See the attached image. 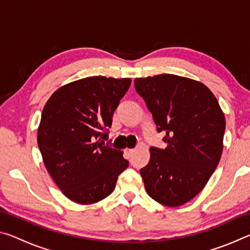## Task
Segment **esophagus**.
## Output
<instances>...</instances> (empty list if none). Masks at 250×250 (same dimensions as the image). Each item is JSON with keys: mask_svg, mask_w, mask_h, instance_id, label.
Segmentation results:
<instances>
[{"mask_svg": "<svg viewBox=\"0 0 250 250\" xmlns=\"http://www.w3.org/2000/svg\"><path fill=\"white\" fill-rule=\"evenodd\" d=\"M125 153L128 154V155H131V154H132L133 152H134V149H128V147H126V149L125 150Z\"/></svg>", "mask_w": 250, "mask_h": 250, "instance_id": "obj_1", "label": "esophagus"}]
</instances>
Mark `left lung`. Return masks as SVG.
<instances>
[{
  "label": "left lung",
  "instance_id": "8db88e82",
  "mask_svg": "<svg viewBox=\"0 0 250 250\" xmlns=\"http://www.w3.org/2000/svg\"><path fill=\"white\" fill-rule=\"evenodd\" d=\"M166 149L151 146L141 168L146 193L160 204L183 205L200 193L217 167L223 152L225 117L205 84L162 74L135 78Z\"/></svg>",
  "mask_w": 250,
  "mask_h": 250
}]
</instances>
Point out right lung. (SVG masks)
<instances>
[{
	"label": "right lung",
	"instance_id": "1",
	"mask_svg": "<svg viewBox=\"0 0 250 250\" xmlns=\"http://www.w3.org/2000/svg\"><path fill=\"white\" fill-rule=\"evenodd\" d=\"M130 84V78L87 77L61 87L45 104L37 143L49 175L73 202L104 200L129 167L122 151L104 141Z\"/></svg>",
	"mask_w": 250,
	"mask_h": 250
}]
</instances>
